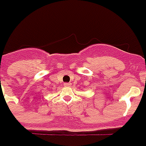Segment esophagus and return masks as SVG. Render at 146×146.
Masks as SVG:
<instances>
[{
	"instance_id": "1",
	"label": "esophagus",
	"mask_w": 146,
	"mask_h": 146,
	"mask_svg": "<svg viewBox=\"0 0 146 146\" xmlns=\"http://www.w3.org/2000/svg\"><path fill=\"white\" fill-rule=\"evenodd\" d=\"M64 86H66V87H67V86H70L71 83L70 82H65V83L64 84Z\"/></svg>"
}]
</instances>
